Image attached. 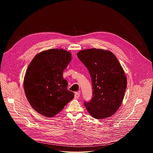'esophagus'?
Masks as SVG:
<instances>
[{
	"label": "esophagus",
	"mask_w": 153,
	"mask_h": 153,
	"mask_svg": "<svg viewBox=\"0 0 153 153\" xmlns=\"http://www.w3.org/2000/svg\"><path fill=\"white\" fill-rule=\"evenodd\" d=\"M80 92H76L74 93V99H78L80 97Z\"/></svg>",
	"instance_id": "obj_1"
}]
</instances>
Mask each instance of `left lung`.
<instances>
[{
  "label": "left lung",
  "instance_id": "left-lung-1",
  "mask_svg": "<svg viewBox=\"0 0 153 153\" xmlns=\"http://www.w3.org/2000/svg\"><path fill=\"white\" fill-rule=\"evenodd\" d=\"M91 77L93 96L84 102L90 115L102 119L113 115L120 107L127 87V79L116 56L110 51L89 49L77 53Z\"/></svg>",
  "mask_w": 153,
  "mask_h": 153
}]
</instances>
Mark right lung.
<instances>
[{"label": "right lung", "instance_id": "right-lung-1", "mask_svg": "<svg viewBox=\"0 0 153 153\" xmlns=\"http://www.w3.org/2000/svg\"><path fill=\"white\" fill-rule=\"evenodd\" d=\"M72 59L71 53L53 49L36 54L27 68L23 87L30 104L41 115L53 117L72 100L63 72Z\"/></svg>", "mask_w": 153, "mask_h": 153}]
</instances>
